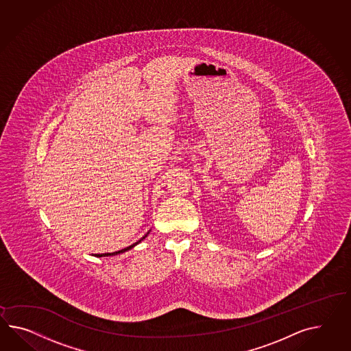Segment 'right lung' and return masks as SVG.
Segmentation results:
<instances>
[{"label":"right lung","instance_id":"1","mask_svg":"<svg viewBox=\"0 0 351 351\" xmlns=\"http://www.w3.org/2000/svg\"><path fill=\"white\" fill-rule=\"evenodd\" d=\"M149 232H151V230L145 233V236L142 237L141 239H138L137 242L136 243H133V245H130V246H128V247L125 248H121V250H119V251H115V252H106V254H95V255H93V256L96 257H106V256H115V255H119V254H124V252H127V251H129V250H132V248L134 247V246H137L138 243H141L143 239L149 234Z\"/></svg>","mask_w":351,"mask_h":351}]
</instances>
